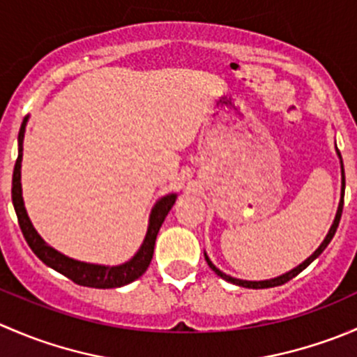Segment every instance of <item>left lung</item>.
Returning <instances> with one entry per match:
<instances>
[{
  "label": "left lung",
  "mask_w": 357,
  "mask_h": 357,
  "mask_svg": "<svg viewBox=\"0 0 357 357\" xmlns=\"http://www.w3.org/2000/svg\"><path fill=\"white\" fill-rule=\"evenodd\" d=\"M335 149H337V145H335ZM337 155H338V158H340V172H342V188H340V202H338V207H337V214H335V219H333V222H332V226H330V229H328V233H326V236H325V240H323L321 242V245H319L318 248H316L314 252H312L311 255H309L307 259H305L304 262H301V264L297 266V268H294V269H290L289 273H283V275H280V276H276V278H271V280H261V282H248V280H240V278H233V276H229V275H226V273H222L221 269L219 268H215L214 266V262L211 261V259H208V255L205 254L204 252V255H205V261H207V264H208V268L212 269V271L215 273V275L218 276H221L222 280H226V282H229V283H233V285H238V287H245V289H271V287H278V285H283V283H287V282H290L291 278H295V276L298 275V273L301 271H304L305 268H307L309 264H311L312 261H314V259H318L319 255H321V252L325 250L326 247H328V243L332 242V238H333V235H335V231H337V228H338V222H340V215H342V207H344V192H345V174H344V162H342V155H340V152H338V149H337Z\"/></svg>",
  "instance_id": "1"
}]
</instances>
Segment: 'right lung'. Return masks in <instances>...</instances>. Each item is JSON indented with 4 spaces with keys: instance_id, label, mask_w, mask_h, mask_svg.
Segmentation results:
<instances>
[{
    "instance_id": "1",
    "label": "right lung",
    "mask_w": 357,
    "mask_h": 357,
    "mask_svg": "<svg viewBox=\"0 0 357 357\" xmlns=\"http://www.w3.org/2000/svg\"><path fill=\"white\" fill-rule=\"evenodd\" d=\"M29 115L24 119L22 126L19 131V157H17L15 169H13V179H12V202L15 207L17 218H19L20 229L24 233V238L27 240L29 247L32 248L36 255L50 266L55 271L62 273L68 280L82 287H91V289H117V287H124L138 280L143 273L149 269L150 262L153 257V248H155L157 233L160 229L162 222H164L165 215L174 205L178 193H167L162 199L155 202L152 207L149 218V228H146V235L143 238L142 247L138 248L135 255L129 261L122 262L119 266H103V264H91V262H82L77 259H72L68 255L62 254L56 248L45 242L41 238L36 228L32 226L31 219H29L27 211L24 205L22 197V183H20V176H22V150H24V135L25 126H27Z\"/></svg>"
}]
</instances>
